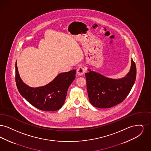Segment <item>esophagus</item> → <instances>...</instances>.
Returning <instances> with one entry per match:
<instances>
[{"label":"esophagus","mask_w":151,"mask_h":151,"mask_svg":"<svg viewBox=\"0 0 151 151\" xmlns=\"http://www.w3.org/2000/svg\"><path fill=\"white\" fill-rule=\"evenodd\" d=\"M86 72V69L83 67H79L77 70V75L78 76H81L83 75Z\"/></svg>","instance_id":"1"}]
</instances>
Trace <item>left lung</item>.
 <instances>
[{
  "label": "left lung",
  "instance_id": "1",
  "mask_svg": "<svg viewBox=\"0 0 151 151\" xmlns=\"http://www.w3.org/2000/svg\"><path fill=\"white\" fill-rule=\"evenodd\" d=\"M85 73L89 100L96 108H109L124 100L134 84L137 75L135 63L131 59L129 72L121 79L107 78L88 69Z\"/></svg>",
  "mask_w": 151,
  "mask_h": 151
}]
</instances>
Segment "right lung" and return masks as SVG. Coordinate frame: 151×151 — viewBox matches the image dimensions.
Wrapping results in <instances>:
<instances>
[{"label": "right lung", "instance_id": "add662e5", "mask_svg": "<svg viewBox=\"0 0 151 151\" xmlns=\"http://www.w3.org/2000/svg\"><path fill=\"white\" fill-rule=\"evenodd\" d=\"M16 84L22 96L36 108L47 111L60 109L65 103L68 89L75 79L76 70L60 73L45 86L30 87L24 83L16 62Z\"/></svg>", "mask_w": 151, "mask_h": 151}]
</instances>
